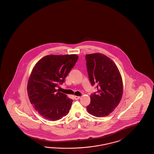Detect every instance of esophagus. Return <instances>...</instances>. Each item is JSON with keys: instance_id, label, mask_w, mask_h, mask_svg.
<instances>
[{"instance_id": "34e87169", "label": "esophagus", "mask_w": 154, "mask_h": 154, "mask_svg": "<svg viewBox=\"0 0 154 154\" xmlns=\"http://www.w3.org/2000/svg\"><path fill=\"white\" fill-rule=\"evenodd\" d=\"M81 98V97L80 96H74V99L75 100H79Z\"/></svg>"}]
</instances>
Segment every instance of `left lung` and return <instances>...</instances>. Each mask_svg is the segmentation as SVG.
I'll list each match as a JSON object with an SVG mask.
<instances>
[{"label":"left lung","mask_w":154,"mask_h":154,"mask_svg":"<svg viewBox=\"0 0 154 154\" xmlns=\"http://www.w3.org/2000/svg\"><path fill=\"white\" fill-rule=\"evenodd\" d=\"M87 70L91 85L98 84L97 93L90 96L88 112L96 117H106L118 106L122 99V76L116 64L103 54H86Z\"/></svg>","instance_id":"obj_1"}]
</instances>
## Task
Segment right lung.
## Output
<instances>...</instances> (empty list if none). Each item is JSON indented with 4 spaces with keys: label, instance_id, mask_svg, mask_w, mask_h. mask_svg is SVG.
<instances>
[{
    "label": "right lung",
    "instance_id": "add662e5",
    "mask_svg": "<svg viewBox=\"0 0 154 154\" xmlns=\"http://www.w3.org/2000/svg\"><path fill=\"white\" fill-rule=\"evenodd\" d=\"M78 58L75 54L47 55L33 68L27 84V93L31 103L44 118L54 121L69 113L73 100L57 92L56 87L64 82Z\"/></svg>",
    "mask_w": 154,
    "mask_h": 154
}]
</instances>
